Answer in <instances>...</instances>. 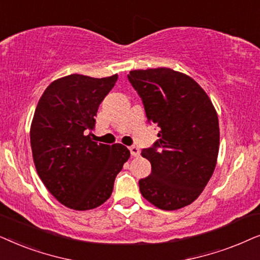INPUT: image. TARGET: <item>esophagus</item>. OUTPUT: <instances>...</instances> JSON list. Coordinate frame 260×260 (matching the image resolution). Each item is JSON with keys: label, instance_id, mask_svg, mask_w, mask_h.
Masks as SVG:
<instances>
[{"label": "esophagus", "instance_id": "obj_1", "mask_svg": "<svg viewBox=\"0 0 260 260\" xmlns=\"http://www.w3.org/2000/svg\"><path fill=\"white\" fill-rule=\"evenodd\" d=\"M129 151H131V154H132L133 157H139V155H140L139 147H137V146H131V147H129Z\"/></svg>", "mask_w": 260, "mask_h": 260}]
</instances>
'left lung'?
I'll return each mask as SVG.
<instances>
[{
	"label": "left lung",
	"mask_w": 260,
	"mask_h": 260,
	"mask_svg": "<svg viewBox=\"0 0 260 260\" xmlns=\"http://www.w3.org/2000/svg\"><path fill=\"white\" fill-rule=\"evenodd\" d=\"M147 120L160 128L158 140L141 155L152 165L139 181L141 195L154 207L176 210L201 195L215 170L220 145L217 113L190 76L169 68L129 71Z\"/></svg>",
	"instance_id": "8db88e82"
}]
</instances>
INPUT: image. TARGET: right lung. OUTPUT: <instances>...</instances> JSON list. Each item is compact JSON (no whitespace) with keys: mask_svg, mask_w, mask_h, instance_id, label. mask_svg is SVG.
Wrapping results in <instances>:
<instances>
[{"mask_svg":"<svg viewBox=\"0 0 260 260\" xmlns=\"http://www.w3.org/2000/svg\"><path fill=\"white\" fill-rule=\"evenodd\" d=\"M117 75L94 78L78 74L47 86L30 124L37 172L58 202L70 209L98 208L109 199L114 181L129 158L122 144L92 140L95 116Z\"/></svg>","mask_w":260,"mask_h":260,"instance_id":"1","label":"right lung"}]
</instances>
